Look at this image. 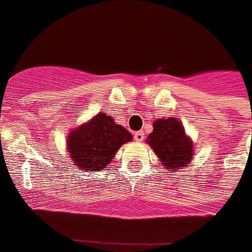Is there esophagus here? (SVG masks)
<instances>
[{"instance_id":"1","label":"esophagus","mask_w":252,"mask_h":252,"mask_svg":"<svg viewBox=\"0 0 252 252\" xmlns=\"http://www.w3.org/2000/svg\"><path fill=\"white\" fill-rule=\"evenodd\" d=\"M144 132L142 131H136V132L133 133V139H135V141L137 142H141L142 140H144Z\"/></svg>"}]
</instances>
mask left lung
I'll return each mask as SVG.
<instances>
[{"instance_id": "8db88e82", "label": "left lung", "mask_w": 252, "mask_h": 252, "mask_svg": "<svg viewBox=\"0 0 252 252\" xmlns=\"http://www.w3.org/2000/svg\"><path fill=\"white\" fill-rule=\"evenodd\" d=\"M148 144L166 169L177 170L187 166L193 158L192 141L177 119H160L153 125ZM171 173V171H170Z\"/></svg>"}]
</instances>
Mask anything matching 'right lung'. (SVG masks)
<instances>
[{
  "mask_svg": "<svg viewBox=\"0 0 252 252\" xmlns=\"http://www.w3.org/2000/svg\"><path fill=\"white\" fill-rule=\"evenodd\" d=\"M132 140V135L111 116L98 113L90 122L73 130L68 136V151L73 162L82 170L98 171L108 166L121 145Z\"/></svg>",
  "mask_w": 252,
  "mask_h": 252,
  "instance_id": "obj_1",
  "label": "right lung"
}]
</instances>
